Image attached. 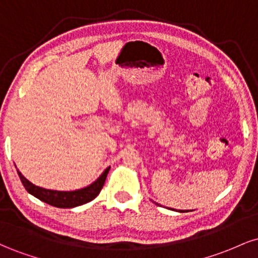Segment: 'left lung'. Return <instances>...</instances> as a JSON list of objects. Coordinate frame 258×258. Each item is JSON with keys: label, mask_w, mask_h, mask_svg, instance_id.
<instances>
[{"label": "left lung", "mask_w": 258, "mask_h": 258, "mask_svg": "<svg viewBox=\"0 0 258 258\" xmlns=\"http://www.w3.org/2000/svg\"><path fill=\"white\" fill-rule=\"evenodd\" d=\"M180 212H182V211H180Z\"/></svg>", "instance_id": "obj_1"}]
</instances>
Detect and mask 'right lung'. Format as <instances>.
Masks as SVG:
<instances>
[{
  "label": "right lung",
  "instance_id": "add662e5",
  "mask_svg": "<svg viewBox=\"0 0 258 258\" xmlns=\"http://www.w3.org/2000/svg\"><path fill=\"white\" fill-rule=\"evenodd\" d=\"M109 170H110V167L106 168L104 172L100 174L99 178L96 182L92 183L91 185L74 191L51 190V189L41 188V186H37L32 184L31 182H29L19 171H18V174H19V178L22 180L23 185L25 186L26 190L31 195H34L35 198L43 201V203L48 204V205L59 207V209H72V207H76L90 203V201L93 200L100 193L103 185H104Z\"/></svg>",
  "mask_w": 258,
  "mask_h": 258
}]
</instances>
